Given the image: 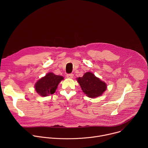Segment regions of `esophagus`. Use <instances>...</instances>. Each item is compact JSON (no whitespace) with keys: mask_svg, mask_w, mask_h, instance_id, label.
I'll return each mask as SVG.
<instances>
[{"mask_svg":"<svg viewBox=\"0 0 148 148\" xmlns=\"http://www.w3.org/2000/svg\"><path fill=\"white\" fill-rule=\"evenodd\" d=\"M66 76L68 78H72L73 77L74 75H73V74H67Z\"/></svg>","mask_w":148,"mask_h":148,"instance_id":"1","label":"esophagus"}]
</instances>
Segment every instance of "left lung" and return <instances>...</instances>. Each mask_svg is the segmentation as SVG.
I'll list each match as a JSON object with an SVG mask.
<instances>
[{
    "mask_svg": "<svg viewBox=\"0 0 148 148\" xmlns=\"http://www.w3.org/2000/svg\"><path fill=\"white\" fill-rule=\"evenodd\" d=\"M84 93L90 98L101 96L107 89V84L91 73L87 72L77 78Z\"/></svg>",
    "mask_w": 148,
    "mask_h": 148,
    "instance_id": "obj_1",
    "label": "left lung"
}]
</instances>
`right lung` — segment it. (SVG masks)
I'll return each mask as SVG.
<instances>
[{
    "mask_svg": "<svg viewBox=\"0 0 148 148\" xmlns=\"http://www.w3.org/2000/svg\"><path fill=\"white\" fill-rule=\"evenodd\" d=\"M64 79L63 77L57 75L53 73H49L40 79L35 84L36 92L42 97H46L54 94L59 83Z\"/></svg>",
    "mask_w": 148,
    "mask_h": 148,
    "instance_id": "add662e5",
    "label": "right lung"
}]
</instances>
